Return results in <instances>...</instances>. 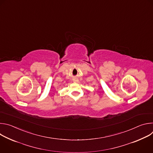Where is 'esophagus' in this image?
<instances>
[{
    "label": "esophagus",
    "mask_w": 153,
    "mask_h": 153,
    "mask_svg": "<svg viewBox=\"0 0 153 153\" xmlns=\"http://www.w3.org/2000/svg\"><path fill=\"white\" fill-rule=\"evenodd\" d=\"M73 81H74V82H78V80H77V79H74Z\"/></svg>",
    "instance_id": "esophagus-1"
}]
</instances>
